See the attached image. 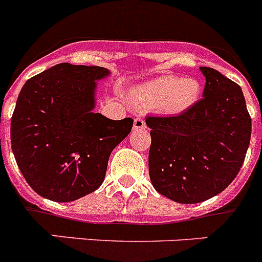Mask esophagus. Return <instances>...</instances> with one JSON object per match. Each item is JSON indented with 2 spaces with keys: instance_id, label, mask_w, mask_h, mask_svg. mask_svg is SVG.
Returning <instances> with one entry per match:
<instances>
[{
  "instance_id": "esophagus-1",
  "label": "esophagus",
  "mask_w": 262,
  "mask_h": 262,
  "mask_svg": "<svg viewBox=\"0 0 262 262\" xmlns=\"http://www.w3.org/2000/svg\"><path fill=\"white\" fill-rule=\"evenodd\" d=\"M134 128L135 129H143L145 128V120L142 117H136L134 120Z\"/></svg>"
}]
</instances>
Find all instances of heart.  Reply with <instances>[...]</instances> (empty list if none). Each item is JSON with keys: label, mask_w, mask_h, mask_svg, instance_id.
<instances>
[{"label": "heart", "mask_w": 262, "mask_h": 262, "mask_svg": "<svg viewBox=\"0 0 262 262\" xmlns=\"http://www.w3.org/2000/svg\"><path fill=\"white\" fill-rule=\"evenodd\" d=\"M200 90V84L193 78L163 76L135 88L134 99L144 107H160L166 113H181L196 102Z\"/></svg>", "instance_id": "obj_1"}]
</instances>
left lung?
I'll list each match as a JSON object with an SVG mask.
<instances>
[{"label":"left lung","instance_id":"8db88e82","mask_svg":"<svg viewBox=\"0 0 262 262\" xmlns=\"http://www.w3.org/2000/svg\"><path fill=\"white\" fill-rule=\"evenodd\" d=\"M203 98L176 117H147L154 187L178 203H200L222 193L239 173L252 120L242 88L221 72L201 67Z\"/></svg>","mask_w":262,"mask_h":262}]
</instances>
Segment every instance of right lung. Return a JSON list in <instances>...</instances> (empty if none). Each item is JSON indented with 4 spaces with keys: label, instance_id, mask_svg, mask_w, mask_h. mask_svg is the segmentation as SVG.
Returning <instances> with one entry per match:
<instances>
[{
    "label": "right lung",
    "instance_id": "add662e5",
    "mask_svg": "<svg viewBox=\"0 0 262 262\" xmlns=\"http://www.w3.org/2000/svg\"><path fill=\"white\" fill-rule=\"evenodd\" d=\"M102 67L61 62L23 85L11 117V149L27 184L55 202L97 190L108 157L133 128V118L94 113Z\"/></svg>",
    "mask_w": 262,
    "mask_h": 262
}]
</instances>
